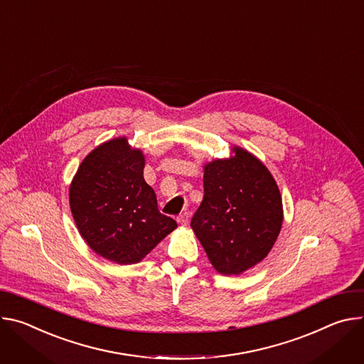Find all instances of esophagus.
Listing matches in <instances>:
<instances>
[{"label": "esophagus", "mask_w": 364, "mask_h": 364, "mask_svg": "<svg viewBox=\"0 0 364 364\" xmlns=\"http://www.w3.org/2000/svg\"><path fill=\"white\" fill-rule=\"evenodd\" d=\"M176 220H178V223H179L181 225H186L188 221H189V214H188V213H182V214L178 215Z\"/></svg>", "instance_id": "esophagus-1"}]
</instances>
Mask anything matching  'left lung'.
<instances>
[{
	"label": "left lung",
	"instance_id": "1",
	"mask_svg": "<svg viewBox=\"0 0 364 364\" xmlns=\"http://www.w3.org/2000/svg\"><path fill=\"white\" fill-rule=\"evenodd\" d=\"M232 151V157L204 166V199L191 221L211 264L223 274H240L262 262L284 221L272 173L247 150Z\"/></svg>",
	"mask_w": 364,
	"mask_h": 364
}]
</instances>
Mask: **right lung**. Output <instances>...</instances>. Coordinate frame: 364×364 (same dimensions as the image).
<instances>
[{
    "label": "right lung",
    "instance_id": "1",
    "mask_svg": "<svg viewBox=\"0 0 364 364\" xmlns=\"http://www.w3.org/2000/svg\"><path fill=\"white\" fill-rule=\"evenodd\" d=\"M143 169L141 150L117 137L82 160L69 188L80 235L97 255L118 264L139 263L178 227L159 211Z\"/></svg>",
    "mask_w": 364,
    "mask_h": 364
}]
</instances>
